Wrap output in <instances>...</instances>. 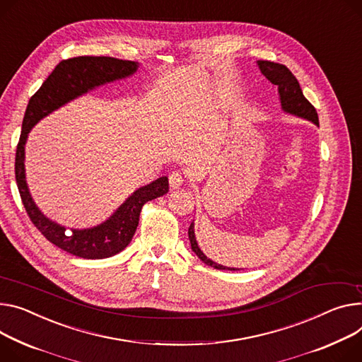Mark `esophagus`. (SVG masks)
Returning a JSON list of instances; mask_svg holds the SVG:
<instances>
[{
  "label": "esophagus",
  "instance_id": "esophagus-1",
  "mask_svg": "<svg viewBox=\"0 0 362 362\" xmlns=\"http://www.w3.org/2000/svg\"><path fill=\"white\" fill-rule=\"evenodd\" d=\"M168 181H170V187H171V188H178V187H181V185H182L184 178H182L181 173L174 171V173H171V174H170Z\"/></svg>",
  "mask_w": 362,
  "mask_h": 362
}]
</instances>
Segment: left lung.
<instances>
[{
    "label": "left lung",
    "instance_id": "8db88e82",
    "mask_svg": "<svg viewBox=\"0 0 362 362\" xmlns=\"http://www.w3.org/2000/svg\"><path fill=\"white\" fill-rule=\"evenodd\" d=\"M261 72L265 75V78L274 84L278 88V94H280L281 105L284 111L291 115H296L298 117H303L305 120H310L315 124L319 126V117H317V111L312 105V103L303 95V91L300 88V84L297 78L291 74V71L281 64H275L269 61H258ZM188 238L191 243V249L196 255L207 265L216 268V269H229V271H238L236 268H226L223 265H218L209 259L202 251L196 242V236H194V223L189 225L188 228Z\"/></svg>",
    "mask_w": 362,
    "mask_h": 362
}]
</instances>
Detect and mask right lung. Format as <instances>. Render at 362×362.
Here are the masks:
<instances>
[{"mask_svg": "<svg viewBox=\"0 0 362 362\" xmlns=\"http://www.w3.org/2000/svg\"><path fill=\"white\" fill-rule=\"evenodd\" d=\"M136 69L137 62L110 57H78L64 59L32 95L25 108L14 165L23 206L32 223L49 242L79 258L103 259L123 251L136 232L142 207L148 202L168 192V178L160 177L134 191L117 211L100 226L68 232L65 228L45 217L32 200L24 175V144L27 133L40 119L65 103L105 82L129 76Z\"/></svg>", "mask_w": 362, "mask_h": 362, "instance_id": "right-lung-1", "label": "right lung"}]
</instances>
